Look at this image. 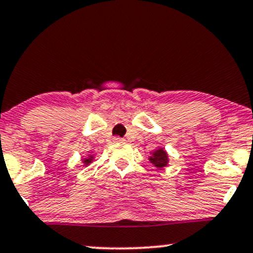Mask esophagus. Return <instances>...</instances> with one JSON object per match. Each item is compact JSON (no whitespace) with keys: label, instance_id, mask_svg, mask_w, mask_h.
<instances>
[{"label":"esophagus","instance_id":"esophagus-1","mask_svg":"<svg viewBox=\"0 0 253 253\" xmlns=\"http://www.w3.org/2000/svg\"><path fill=\"white\" fill-rule=\"evenodd\" d=\"M114 142L115 143H123L124 139L121 138V137H114Z\"/></svg>","mask_w":253,"mask_h":253}]
</instances>
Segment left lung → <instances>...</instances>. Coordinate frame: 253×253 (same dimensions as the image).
<instances>
[{"label": "left lung", "mask_w": 253, "mask_h": 253, "mask_svg": "<svg viewBox=\"0 0 253 253\" xmlns=\"http://www.w3.org/2000/svg\"><path fill=\"white\" fill-rule=\"evenodd\" d=\"M149 161L157 169H163V168L169 164V155H168V152L165 151L164 148H157L155 151L150 152Z\"/></svg>", "instance_id": "8db88e82"}]
</instances>
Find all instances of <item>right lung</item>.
<instances>
[{
	"label": "right lung",
	"instance_id": "1",
	"mask_svg": "<svg viewBox=\"0 0 253 253\" xmlns=\"http://www.w3.org/2000/svg\"><path fill=\"white\" fill-rule=\"evenodd\" d=\"M93 160H95V155H86V157L82 158V163L84 167H88V165H90L93 162Z\"/></svg>",
	"mask_w": 253,
	"mask_h": 253
}]
</instances>
